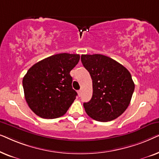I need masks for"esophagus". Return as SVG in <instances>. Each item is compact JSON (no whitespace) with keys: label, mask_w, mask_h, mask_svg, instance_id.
Wrapping results in <instances>:
<instances>
[{"label":"esophagus","mask_w":159,"mask_h":159,"mask_svg":"<svg viewBox=\"0 0 159 159\" xmlns=\"http://www.w3.org/2000/svg\"><path fill=\"white\" fill-rule=\"evenodd\" d=\"M77 93H78V95H79V96L80 97V96H81V95H82V90H78L77 91Z\"/></svg>","instance_id":"esophagus-1"}]
</instances>
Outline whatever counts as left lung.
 Returning a JSON list of instances; mask_svg holds the SVG:
<instances>
[{
  "mask_svg": "<svg viewBox=\"0 0 159 159\" xmlns=\"http://www.w3.org/2000/svg\"><path fill=\"white\" fill-rule=\"evenodd\" d=\"M81 61L93 80V96L83 106L87 114L98 121H111L129 105L134 84L129 71L101 54L82 55Z\"/></svg>",
  "mask_w": 159,
  "mask_h": 159,
  "instance_id": "8db88e82",
  "label": "left lung"
}]
</instances>
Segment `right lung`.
<instances>
[{
    "instance_id": "obj_1",
    "label": "right lung",
    "mask_w": 159,
    "mask_h": 159,
    "mask_svg": "<svg viewBox=\"0 0 159 159\" xmlns=\"http://www.w3.org/2000/svg\"><path fill=\"white\" fill-rule=\"evenodd\" d=\"M79 54L59 53L34 64L23 78L26 101L36 115L56 119L66 114L77 93L72 88L70 71Z\"/></svg>"
}]
</instances>
